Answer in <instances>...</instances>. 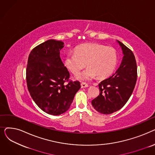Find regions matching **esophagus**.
Returning a JSON list of instances; mask_svg holds the SVG:
<instances>
[{
  "mask_svg": "<svg viewBox=\"0 0 155 155\" xmlns=\"http://www.w3.org/2000/svg\"><path fill=\"white\" fill-rule=\"evenodd\" d=\"M88 87V84H86V83H84V82L81 83V87H82V88H87Z\"/></svg>",
  "mask_w": 155,
  "mask_h": 155,
  "instance_id": "34e87169",
  "label": "esophagus"
}]
</instances>
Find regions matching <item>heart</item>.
<instances>
[{
  "label": "heart",
  "instance_id": "obj_1",
  "mask_svg": "<svg viewBox=\"0 0 155 155\" xmlns=\"http://www.w3.org/2000/svg\"><path fill=\"white\" fill-rule=\"evenodd\" d=\"M117 61L115 50L98 44H84L76 48L75 53H69L64 57L67 68L74 75L85 67H88L76 76L79 80H88L97 75L99 78L110 76Z\"/></svg>",
  "mask_w": 155,
  "mask_h": 155
}]
</instances>
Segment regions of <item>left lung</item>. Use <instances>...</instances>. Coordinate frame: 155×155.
<instances>
[{"label":"left lung","mask_w":155,"mask_h":155,"mask_svg":"<svg viewBox=\"0 0 155 155\" xmlns=\"http://www.w3.org/2000/svg\"><path fill=\"white\" fill-rule=\"evenodd\" d=\"M123 51L120 67L114 74L99 84L100 94L92 101L94 108L103 114L120 109L131 97L137 80V65L131 50L117 41Z\"/></svg>","instance_id":"left-lung-1"}]
</instances>
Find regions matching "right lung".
<instances>
[{"instance_id":"add662e5","label":"right lung","mask_w":155,"mask_h":155,"mask_svg":"<svg viewBox=\"0 0 155 155\" xmlns=\"http://www.w3.org/2000/svg\"><path fill=\"white\" fill-rule=\"evenodd\" d=\"M61 41L49 39L32 50L29 56L26 82L38 106L48 114L58 116L68 110L80 88L78 81H67L70 73L60 58Z\"/></svg>"}]
</instances>
